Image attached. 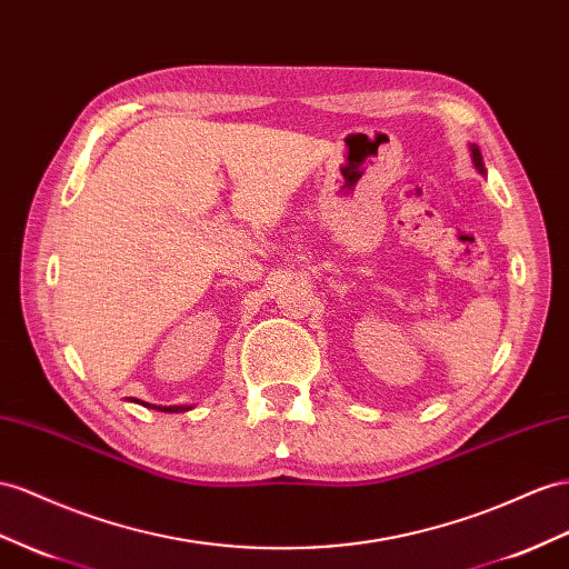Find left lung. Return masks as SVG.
Returning a JSON list of instances; mask_svg holds the SVG:
<instances>
[{"mask_svg":"<svg viewBox=\"0 0 569 569\" xmlns=\"http://www.w3.org/2000/svg\"><path fill=\"white\" fill-rule=\"evenodd\" d=\"M471 156H473V166L478 168V172H486V166H483V156H480L478 146H471Z\"/></svg>","mask_w":569,"mask_h":569,"instance_id":"obj_1","label":"left lung"}]
</instances>
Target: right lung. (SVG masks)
<instances>
[{
	"instance_id": "1",
	"label": "right lung",
	"mask_w": 569,
	"mask_h": 569,
	"mask_svg": "<svg viewBox=\"0 0 569 569\" xmlns=\"http://www.w3.org/2000/svg\"><path fill=\"white\" fill-rule=\"evenodd\" d=\"M143 406H149V403H143ZM149 409H156V406H149ZM158 411H166V413H180V411H187L184 406H160Z\"/></svg>"
}]
</instances>
